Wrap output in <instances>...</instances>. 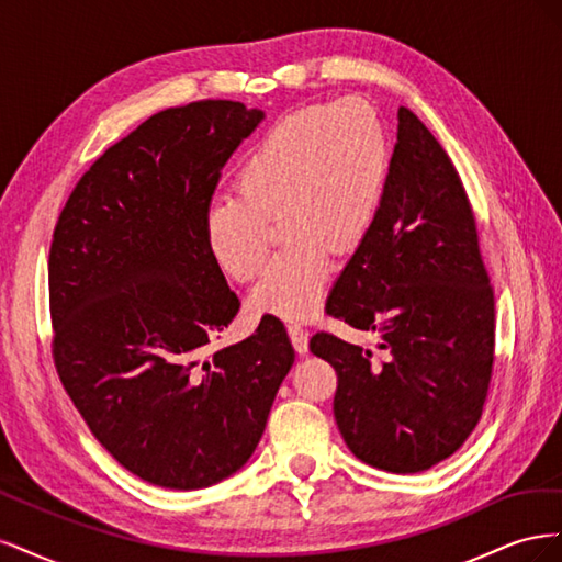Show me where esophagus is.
<instances>
[{"mask_svg":"<svg viewBox=\"0 0 562 562\" xmlns=\"http://www.w3.org/2000/svg\"><path fill=\"white\" fill-rule=\"evenodd\" d=\"M288 335H291V342L295 347V351L304 353L310 349V333L300 323H288Z\"/></svg>","mask_w":562,"mask_h":562,"instance_id":"34e87169","label":"esophagus"}]
</instances>
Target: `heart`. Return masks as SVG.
<instances>
[{
	"mask_svg": "<svg viewBox=\"0 0 562 562\" xmlns=\"http://www.w3.org/2000/svg\"><path fill=\"white\" fill-rule=\"evenodd\" d=\"M389 140L366 100L312 105L271 124L236 171V194L203 213V239L215 265L236 281L262 269L271 220L285 246L252 291V307L283 318L314 314L330 279L333 250L359 246L382 206Z\"/></svg>",
	"mask_w": 562,
	"mask_h": 562,
	"instance_id": "heart-1",
	"label": "heart"
}]
</instances>
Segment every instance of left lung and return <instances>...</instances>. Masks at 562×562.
Segmentation results:
<instances>
[{"instance_id": "8db88e82", "label": "left lung", "mask_w": 562, "mask_h": 562, "mask_svg": "<svg viewBox=\"0 0 562 562\" xmlns=\"http://www.w3.org/2000/svg\"><path fill=\"white\" fill-rule=\"evenodd\" d=\"M326 310L380 335L372 351L316 333L337 372L333 413L361 462L419 473L462 448L481 419L495 361V295L475 217L446 149L407 110L378 211Z\"/></svg>"}]
</instances>
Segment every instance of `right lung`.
<instances>
[{
  "mask_svg": "<svg viewBox=\"0 0 562 562\" xmlns=\"http://www.w3.org/2000/svg\"><path fill=\"white\" fill-rule=\"evenodd\" d=\"M262 119L234 100L151 114L81 176L50 241L60 382L100 446L151 485L201 490L239 471L295 361L269 314L201 359L239 312L203 213Z\"/></svg>",
  "mask_w": 562,
  "mask_h": 562,
  "instance_id": "obj_1",
  "label": "right lung"
}]
</instances>
